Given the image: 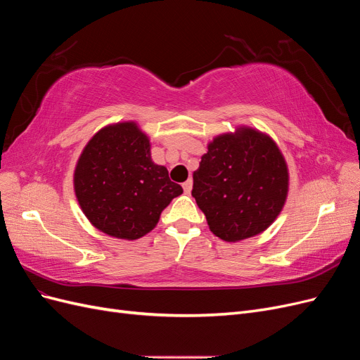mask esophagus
Segmentation results:
<instances>
[{
    "mask_svg": "<svg viewBox=\"0 0 360 360\" xmlns=\"http://www.w3.org/2000/svg\"><path fill=\"white\" fill-rule=\"evenodd\" d=\"M183 189H184V193H191L192 192V180L191 179L188 181L183 183Z\"/></svg>",
    "mask_w": 360,
    "mask_h": 360,
    "instance_id": "1",
    "label": "esophagus"
}]
</instances>
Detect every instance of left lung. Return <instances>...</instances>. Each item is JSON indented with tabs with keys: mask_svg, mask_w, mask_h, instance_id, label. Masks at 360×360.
Segmentation results:
<instances>
[{
	"mask_svg": "<svg viewBox=\"0 0 360 360\" xmlns=\"http://www.w3.org/2000/svg\"><path fill=\"white\" fill-rule=\"evenodd\" d=\"M287 160L270 135L250 126L214 136L193 171L192 197L210 231L225 242L258 236L288 197Z\"/></svg>",
	"mask_w": 360,
	"mask_h": 360,
	"instance_id": "left-lung-1",
	"label": "left lung"
}]
</instances>
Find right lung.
Masks as SVG:
<instances>
[{"mask_svg":"<svg viewBox=\"0 0 360 360\" xmlns=\"http://www.w3.org/2000/svg\"><path fill=\"white\" fill-rule=\"evenodd\" d=\"M148 135L136 122L108 124L91 136L76 162L73 189L89 222L122 240H136L183 193L168 169L151 159Z\"/></svg>","mask_w":360,"mask_h":360,"instance_id":"right-lung-1","label":"right lung"}]
</instances>
